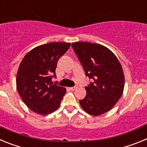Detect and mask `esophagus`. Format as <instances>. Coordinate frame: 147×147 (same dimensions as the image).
<instances>
[{
  "label": "esophagus",
  "mask_w": 147,
  "mask_h": 147,
  "mask_svg": "<svg viewBox=\"0 0 147 147\" xmlns=\"http://www.w3.org/2000/svg\"><path fill=\"white\" fill-rule=\"evenodd\" d=\"M69 89L71 90H75L76 89V87H72V88H69Z\"/></svg>",
  "instance_id": "esophagus-1"
}]
</instances>
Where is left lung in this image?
I'll list each match as a JSON object with an SVG mask.
<instances>
[{
  "mask_svg": "<svg viewBox=\"0 0 147 147\" xmlns=\"http://www.w3.org/2000/svg\"><path fill=\"white\" fill-rule=\"evenodd\" d=\"M85 75L93 82L85 88L86 96L80 100L85 112L93 116L110 110L121 96L124 74L117 57L98 43L76 42L71 44Z\"/></svg>",
  "mask_w": 147,
  "mask_h": 147,
  "instance_id": "8db88e82",
  "label": "left lung"
}]
</instances>
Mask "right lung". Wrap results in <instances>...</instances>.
Returning a JSON list of instances; mask_svg holds the SVG:
<instances>
[{
    "mask_svg": "<svg viewBox=\"0 0 147 147\" xmlns=\"http://www.w3.org/2000/svg\"><path fill=\"white\" fill-rule=\"evenodd\" d=\"M70 46V42L44 44L28 51L22 59L17 73V90L33 112L45 115L59 108L66 89L51 84V75H56L58 59Z\"/></svg>",
    "mask_w": 147,
    "mask_h": 147,
    "instance_id": "right-lung-1",
    "label": "right lung"
}]
</instances>
